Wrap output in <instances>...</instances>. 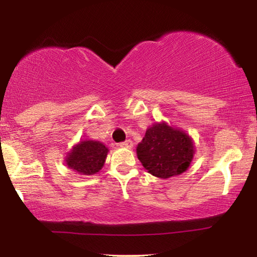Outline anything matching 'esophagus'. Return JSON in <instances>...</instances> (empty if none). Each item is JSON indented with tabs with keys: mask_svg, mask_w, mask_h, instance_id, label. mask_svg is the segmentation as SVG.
<instances>
[{
	"mask_svg": "<svg viewBox=\"0 0 257 257\" xmlns=\"http://www.w3.org/2000/svg\"><path fill=\"white\" fill-rule=\"evenodd\" d=\"M119 146H120V147H127V149H131V147L133 146V143H132L131 139H127V140H125V142H122V143L119 144Z\"/></svg>",
	"mask_w": 257,
	"mask_h": 257,
	"instance_id": "34e87169",
	"label": "esophagus"
}]
</instances>
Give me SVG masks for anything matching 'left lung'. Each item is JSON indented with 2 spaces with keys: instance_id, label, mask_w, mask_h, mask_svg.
Returning <instances> with one entry per match:
<instances>
[{
  "instance_id": "obj_1",
  "label": "left lung",
  "mask_w": 257,
  "mask_h": 257,
  "mask_svg": "<svg viewBox=\"0 0 257 257\" xmlns=\"http://www.w3.org/2000/svg\"><path fill=\"white\" fill-rule=\"evenodd\" d=\"M137 154L149 173L166 179L187 170L194 146L186 133L161 122L147 130L143 142L137 147Z\"/></svg>"
}]
</instances>
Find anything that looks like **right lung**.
Instances as JSON below:
<instances>
[{
    "mask_svg": "<svg viewBox=\"0 0 257 257\" xmlns=\"http://www.w3.org/2000/svg\"><path fill=\"white\" fill-rule=\"evenodd\" d=\"M107 147L99 142L84 140L73 147L66 164L80 175H92L101 170L107 156Z\"/></svg>",
    "mask_w": 257,
    "mask_h": 257,
    "instance_id": "right-lung-1",
    "label": "right lung"
}]
</instances>
